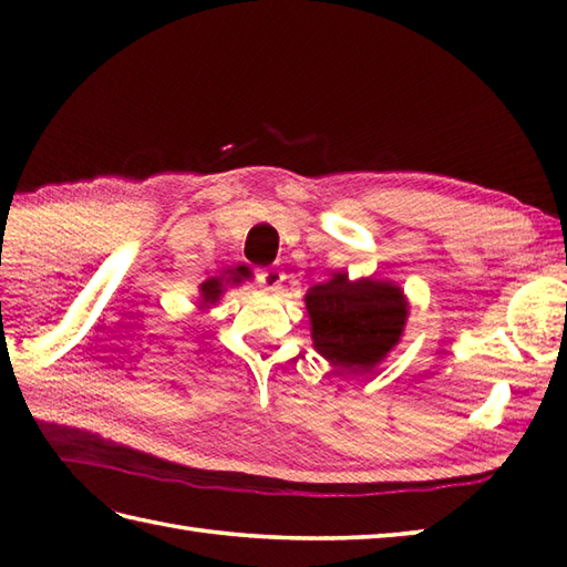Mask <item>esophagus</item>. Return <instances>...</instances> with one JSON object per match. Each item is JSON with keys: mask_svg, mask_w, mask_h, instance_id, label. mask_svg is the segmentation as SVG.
Listing matches in <instances>:
<instances>
[{"mask_svg": "<svg viewBox=\"0 0 567 567\" xmlns=\"http://www.w3.org/2000/svg\"><path fill=\"white\" fill-rule=\"evenodd\" d=\"M258 282L265 290H277L285 282V272L280 268H262L258 270Z\"/></svg>", "mask_w": 567, "mask_h": 567, "instance_id": "34e87169", "label": "esophagus"}]
</instances>
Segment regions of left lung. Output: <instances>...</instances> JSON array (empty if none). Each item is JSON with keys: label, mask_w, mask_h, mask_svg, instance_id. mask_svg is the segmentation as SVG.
I'll use <instances>...</instances> for the list:
<instances>
[{"label": "left lung", "mask_w": 567, "mask_h": 567, "mask_svg": "<svg viewBox=\"0 0 567 567\" xmlns=\"http://www.w3.org/2000/svg\"><path fill=\"white\" fill-rule=\"evenodd\" d=\"M317 351L348 372H368L400 343L406 299L392 282L333 272L305 297Z\"/></svg>", "instance_id": "obj_1"}]
</instances>
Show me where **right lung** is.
Instances as JSON below:
<instances>
[{
	"label": "right lung",
	"instance_id": "add662e5",
	"mask_svg": "<svg viewBox=\"0 0 567 567\" xmlns=\"http://www.w3.org/2000/svg\"><path fill=\"white\" fill-rule=\"evenodd\" d=\"M228 275L231 277H209L207 282H202L199 285V295H202V307H209V305H216V299L221 297V292H224V285H228V282H240L244 280V277H250V270L248 268H244V265H238L236 270H228Z\"/></svg>",
	"mask_w": 567,
	"mask_h": 567
}]
</instances>
